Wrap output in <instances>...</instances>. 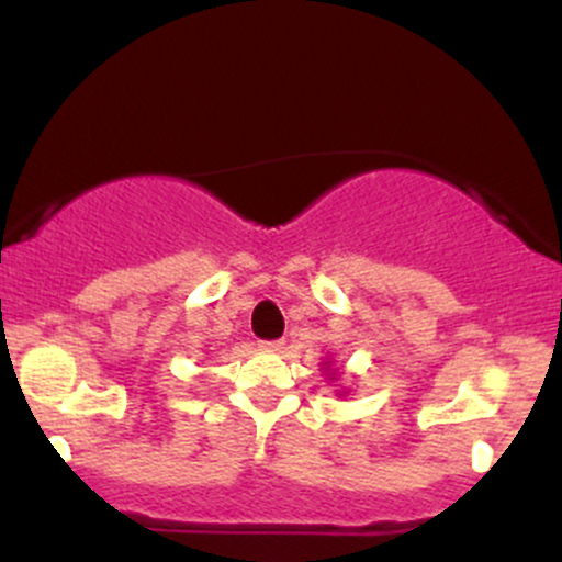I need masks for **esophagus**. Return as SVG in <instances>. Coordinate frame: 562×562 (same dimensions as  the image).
Segmentation results:
<instances>
[{
  "label": "esophagus",
  "mask_w": 562,
  "mask_h": 562,
  "mask_svg": "<svg viewBox=\"0 0 562 562\" xmlns=\"http://www.w3.org/2000/svg\"><path fill=\"white\" fill-rule=\"evenodd\" d=\"M267 351H280V348H285V340H263L261 344Z\"/></svg>",
  "instance_id": "obj_1"
}]
</instances>
